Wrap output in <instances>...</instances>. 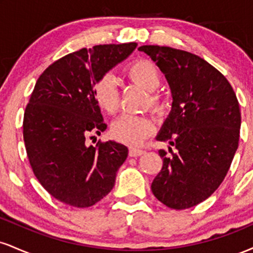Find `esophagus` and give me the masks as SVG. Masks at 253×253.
I'll use <instances>...</instances> for the list:
<instances>
[{
  "instance_id": "34e87169",
  "label": "esophagus",
  "mask_w": 253,
  "mask_h": 253,
  "mask_svg": "<svg viewBox=\"0 0 253 253\" xmlns=\"http://www.w3.org/2000/svg\"><path fill=\"white\" fill-rule=\"evenodd\" d=\"M128 153H129V157H139V156L144 155L145 151L139 150V149H133V147H130Z\"/></svg>"
}]
</instances>
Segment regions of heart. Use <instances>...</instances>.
<instances>
[{
    "label": "heart",
    "mask_w": 253,
    "mask_h": 253,
    "mask_svg": "<svg viewBox=\"0 0 253 253\" xmlns=\"http://www.w3.org/2000/svg\"><path fill=\"white\" fill-rule=\"evenodd\" d=\"M126 75L146 91L153 92L161 85L162 78L158 69L147 59H139L129 64L126 69ZM94 98L96 104L103 112L113 114L119 107L118 84L112 75L101 76L94 84ZM150 107L155 112L161 113L164 109V103L161 96L151 94L149 97ZM155 129L153 121L147 117L134 114H123L114 121L110 128L113 138L120 143L138 146Z\"/></svg>",
    "instance_id": "heart-1"
}]
</instances>
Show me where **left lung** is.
I'll return each mask as SVG.
<instances>
[{"label":"left lung","instance_id":"obj_1","mask_svg":"<svg viewBox=\"0 0 253 253\" xmlns=\"http://www.w3.org/2000/svg\"><path fill=\"white\" fill-rule=\"evenodd\" d=\"M138 50L161 69L172 95L157 140L177 151H158L163 168L151 189L169 208L187 210L208 199L227 175L239 143V103L226 77L201 57L168 46Z\"/></svg>","mask_w":253,"mask_h":253}]
</instances>
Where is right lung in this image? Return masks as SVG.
Returning a JSON list of instances; mask_svg holds the SVG:
<instances>
[{"label": "right lung", "instance_id": "right-lung-1", "mask_svg": "<svg viewBox=\"0 0 253 253\" xmlns=\"http://www.w3.org/2000/svg\"><path fill=\"white\" fill-rule=\"evenodd\" d=\"M136 43L82 48L51 64L38 78L24 115V140L40 184L54 199L85 208L108 195L128 149L117 141L85 144L106 130L94 84Z\"/></svg>", "mask_w": 253, "mask_h": 253}]
</instances>
